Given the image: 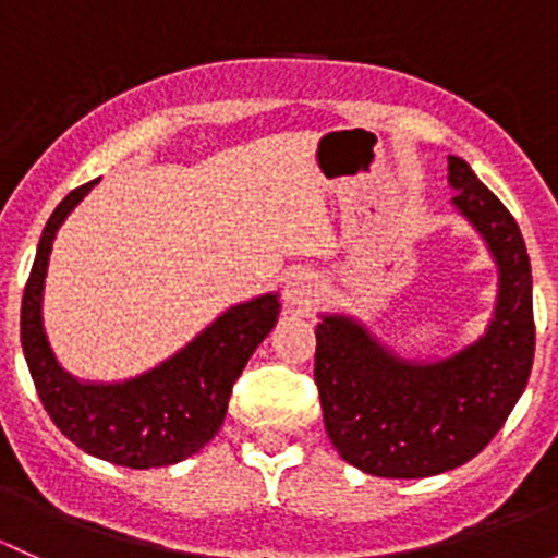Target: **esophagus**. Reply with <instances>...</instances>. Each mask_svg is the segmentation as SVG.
Returning <instances> with one entry per match:
<instances>
[{
  "instance_id": "obj_1",
  "label": "esophagus",
  "mask_w": 558,
  "mask_h": 558,
  "mask_svg": "<svg viewBox=\"0 0 558 558\" xmlns=\"http://www.w3.org/2000/svg\"><path fill=\"white\" fill-rule=\"evenodd\" d=\"M315 294H318V280H315L313 272L307 269H296L286 278V289L283 296L289 302L291 311H307L313 305Z\"/></svg>"
}]
</instances>
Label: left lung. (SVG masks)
<instances>
[{
	"label": "left lung",
	"mask_w": 558,
	"mask_h": 558,
	"mask_svg": "<svg viewBox=\"0 0 558 558\" xmlns=\"http://www.w3.org/2000/svg\"><path fill=\"white\" fill-rule=\"evenodd\" d=\"M448 183L499 269L483 337L448 359L408 362L351 315H320L315 329L326 435L369 475L429 477L470 461L502 429L532 373V267L519 223L459 156H448Z\"/></svg>",
	"instance_id": "8db88e82"
}]
</instances>
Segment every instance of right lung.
Returning a JSON list of instances; mask_svg holds the SVG:
<instances>
[{"label":"right lung","mask_w":558,"mask_h":558,"mask_svg":"<svg viewBox=\"0 0 558 558\" xmlns=\"http://www.w3.org/2000/svg\"><path fill=\"white\" fill-rule=\"evenodd\" d=\"M94 185L97 180L70 191L43 229L21 302L26 364L50 421L77 448L132 470L178 464L221 429L234 380L278 320V294L229 307L189 345L137 378L123 384L72 378L45 337L43 289L56 232Z\"/></svg>","instance_id":"1"}]
</instances>
